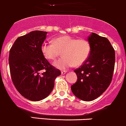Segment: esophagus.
I'll return each mask as SVG.
<instances>
[{
  "label": "esophagus",
  "mask_w": 126,
  "mask_h": 126,
  "mask_svg": "<svg viewBox=\"0 0 126 126\" xmlns=\"http://www.w3.org/2000/svg\"><path fill=\"white\" fill-rule=\"evenodd\" d=\"M66 72H66V71H62V72H61V74L62 75H65L66 73Z\"/></svg>",
  "instance_id": "1"
}]
</instances>
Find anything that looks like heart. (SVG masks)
I'll use <instances>...</instances> for the list:
<instances>
[{
  "mask_svg": "<svg viewBox=\"0 0 126 126\" xmlns=\"http://www.w3.org/2000/svg\"><path fill=\"white\" fill-rule=\"evenodd\" d=\"M43 55L48 60H55L62 52V57L54 62L56 68L65 70L75 66H79L85 63L91 51V46L86 39H78L69 35L57 37L53 43L44 42L41 47Z\"/></svg>",
  "mask_w": 126,
  "mask_h": 126,
  "instance_id": "heart-1",
  "label": "heart"
}]
</instances>
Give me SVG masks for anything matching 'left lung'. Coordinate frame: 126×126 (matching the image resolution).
I'll return each mask as SVG.
<instances>
[{"instance_id":"obj_1","label":"left lung","mask_w":126,"mask_h":126,"mask_svg":"<svg viewBox=\"0 0 126 126\" xmlns=\"http://www.w3.org/2000/svg\"><path fill=\"white\" fill-rule=\"evenodd\" d=\"M91 46L88 59L75 70L77 81L71 86L73 94L84 101H91L105 91L112 80L115 52L105 37L92 32L88 37Z\"/></svg>"}]
</instances>
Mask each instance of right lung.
Wrapping results in <instances>:
<instances>
[{
	"label": "right lung",
	"instance_id": "right-lung-1",
	"mask_svg": "<svg viewBox=\"0 0 126 126\" xmlns=\"http://www.w3.org/2000/svg\"><path fill=\"white\" fill-rule=\"evenodd\" d=\"M47 32L32 31L18 37L10 50L9 65L12 81L27 99L40 101L48 97L61 71L52 66L41 50Z\"/></svg>",
	"mask_w": 126,
	"mask_h": 126
}]
</instances>
